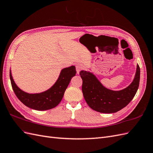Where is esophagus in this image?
Returning <instances> with one entry per match:
<instances>
[{
	"instance_id": "1",
	"label": "esophagus",
	"mask_w": 153,
	"mask_h": 153,
	"mask_svg": "<svg viewBox=\"0 0 153 153\" xmlns=\"http://www.w3.org/2000/svg\"><path fill=\"white\" fill-rule=\"evenodd\" d=\"M83 69V66L82 64H77L76 66V73H77V75H79L80 71L82 70Z\"/></svg>"
}]
</instances>
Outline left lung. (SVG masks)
Listing matches in <instances>:
<instances>
[{
  "label": "left lung",
  "mask_w": 153,
  "mask_h": 153,
  "mask_svg": "<svg viewBox=\"0 0 153 153\" xmlns=\"http://www.w3.org/2000/svg\"><path fill=\"white\" fill-rule=\"evenodd\" d=\"M140 68L137 66L135 78L131 84L120 91L105 87L93 73L82 70L80 75L83 80L82 92L87 105L101 113L117 112L124 108L135 96L139 86Z\"/></svg>",
  "instance_id": "1"
}]
</instances>
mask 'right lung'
I'll list each match as a JSON object with an SVG mask.
<instances>
[{
    "instance_id": "obj_1",
    "label": "right lung",
    "mask_w": 153,
    "mask_h": 153,
    "mask_svg": "<svg viewBox=\"0 0 153 153\" xmlns=\"http://www.w3.org/2000/svg\"><path fill=\"white\" fill-rule=\"evenodd\" d=\"M76 73L75 66L62 69L58 79L48 90L39 93L30 94L22 91L13 80L10 69V80L14 92L22 103L36 110H47L57 106L61 102L71 78Z\"/></svg>"
}]
</instances>
